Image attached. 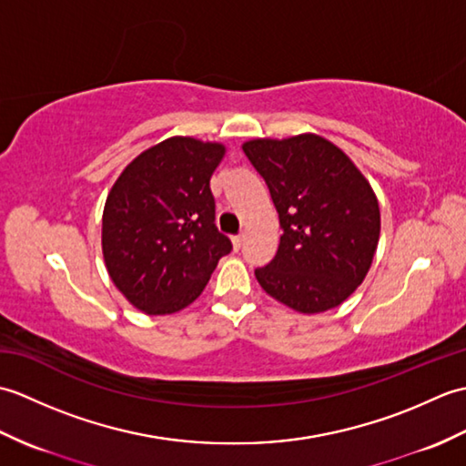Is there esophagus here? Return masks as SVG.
Masks as SVG:
<instances>
[{
    "label": "esophagus",
    "instance_id": "esophagus-1",
    "mask_svg": "<svg viewBox=\"0 0 466 466\" xmlns=\"http://www.w3.org/2000/svg\"><path fill=\"white\" fill-rule=\"evenodd\" d=\"M232 244H234V248H236V250H240V248H242V244H244V234H236V236H232Z\"/></svg>",
    "mask_w": 466,
    "mask_h": 466
}]
</instances>
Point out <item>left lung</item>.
Masks as SVG:
<instances>
[{
	"label": "left lung",
	"instance_id": "left-lung-1",
	"mask_svg": "<svg viewBox=\"0 0 466 466\" xmlns=\"http://www.w3.org/2000/svg\"><path fill=\"white\" fill-rule=\"evenodd\" d=\"M279 212L274 258L254 274L272 299L316 314L362 284L380 236L379 200L340 147L314 134L242 146Z\"/></svg>",
	"mask_w": 466,
	"mask_h": 466
}]
</instances>
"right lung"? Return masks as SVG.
<instances>
[{
    "label": "right lung",
    "mask_w": 466,
    "mask_h": 466,
    "mask_svg": "<svg viewBox=\"0 0 466 466\" xmlns=\"http://www.w3.org/2000/svg\"><path fill=\"white\" fill-rule=\"evenodd\" d=\"M222 144L174 136L140 154L107 194L102 248L110 279L137 310L194 302L232 242L216 228L210 177Z\"/></svg>",
    "instance_id": "obj_1"
}]
</instances>
